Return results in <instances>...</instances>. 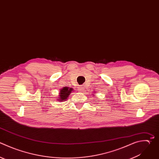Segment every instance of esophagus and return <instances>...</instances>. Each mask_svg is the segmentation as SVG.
Listing matches in <instances>:
<instances>
[{
  "label": "esophagus",
  "mask_w": 159,
  "mask_h": 159,
  "mask_svg": "<svg viewBox=\"0 0 159 159\" xmlns=\"http://www.w3.org/2000/svg\"><path fill=\"white\" fill-rule=\"evenodd\" d=\"M84 89V86H80L78 88V90L80 91H83Z\"/></svg>",
  "instance_id": "34e87169"
}]
</instances>
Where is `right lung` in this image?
<instances>
[{
	"label": "right lung",
	"instance_id": "add662e5",
	"mask_svg": "<svg viewBox=\"0 0 159 159\" xmlns=\"http://www.w3.org/2000/svg\"><path fill=\"white\" fill-rule=\"evenodd\" d=\"M73 88H70L68 87H63L59 93V97L58 98V101H63L68 99L69 95L71 94V93L73 91Z\"/></svg>",
	"mask_w": 159,
	"mask_h": 159
}]
</instances>
